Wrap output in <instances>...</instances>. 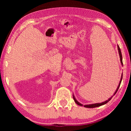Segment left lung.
Wrapping results in <instances>:
<instances>
[{
  "label": "left lung",
  "instance_id": "obj_1",
  "mask_svg": "<svg viewBox=\"0 0 131 131\" xmlns=\"http://www.w3.org/2000/svg\"><path fill=\"white\" fill-rule=\"evenodd\" d=\"M117 49H118V54H119V58H120V62H121V65L123 66V57H122V54H121V50L120 48H119V47L118 45H117ZM122 79H123V73L121 74V79H120V81H119V83L118 84V87H117V89L116 90V91L114 92V94L113 96H111L110 98H108L107 101H106L105 102H102V103H93V104H90V105H83V104H81V103H80L79 102H78L77 101V99H76V97H75L74 94H73V99L75 102L76 103L77 105H78L80 106H84L85 107H87V108H94V107H99V106H102L105 105V104L107 103L108 101H110L111 100V99L112 98L113 96H114V95L116 94V92H117V91H118V88L119 87V86H120V84L121 83V81H122Z\"/></svg>",
  "mask_w": 131,
  "mask_h": 131
}]
</instances>
